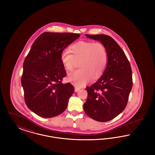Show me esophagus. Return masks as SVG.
Instances as JSON below:
<instances>
[{
    "mask_svg": "<svg viewBox=\"0 0 155 155\" xmlns=\"http://www.w3.org/2000/svg\"><path fill=\"white\" fill-rule=\"evenodd\" d=\"M79 89H80L79 88H78V87H75V89H74V91H75V92H77Z\"/></svg>",
    "mask_w": 155,
    "mask_h": 155,
    "instance_id": "obj_1",
    "label": "esophagus"
}]
</instances>
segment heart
<instances>
[{"instance_id":"obj_1","label":"heart","mask_w":155,"mask_h":155,"mask_svg":"<svg viewBox=\"0 0 155 155\" xmlns=\"http://www.w3.org/2000/svg\"><path fill=\"white\" fill-rule=\"evenodd\" d=\"M65 49L60 54V61L67 71L73 70L76 61L80 68L69 73L67 81L78 87H82L94 78L96 80L104 72L108 63V53L101 42L81 41Z\"/></svg>"}]
</instances>
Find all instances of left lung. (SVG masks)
Masks as SVG:
<instances>
[{"instance_id":"1","label":"left lung","mask_w":155,"mask_h":155,"mask_svg":"<svg viewBox=\"0 0 155 155\" xmlns=\"http://www.w3.org/2000/svg\"><path fill=\"white\" fill-rule=\"evenodd\" d=\"M85 35L105 46L109 60L100 78L86 88L88 97L84 110L89 117L106 122L124 110L133 87L132 70L124 52L112 38L103 34Z\"/></svg>"}]
</instances>
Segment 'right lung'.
Wrapping results in <instances>:
<instances>
[{"instance_id":"add662e5","label":"right lung","mask_w":155,"mask_h":155,"mask_svg":"<svg viewBox=\"0 0 155 155\" xmlns=\"http://www.w3.org/2000/svg\"><path fill=\"white\" fill-rule=\"evenodd\" d=\"M80 36L46 32L33 43L23 63L21 85L27 107L37 115L51 118L66 110L74 88L70 83H62L66 71L60 54Z\"/></svg>"}]
</instances>
